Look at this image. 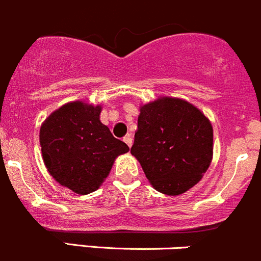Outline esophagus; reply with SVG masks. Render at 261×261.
Returning <instances> with one entry per match:
<instances>
[{"label": "esophagus", "mask_w": 261, "mask_h": 261, "mask_svg": "<svg viewBox=\"0 0 261 261\" xmlns=\"http://www.w3.org/2000/svg\"><path fill=\"white\" fill-rule=\"evenodd\" d=\"M123 141H124L125 143H127V146L130 148L132 143H133V139H132V137H130V136H125L124 138H123Z\"/></svg>", "instance_id": "34e87169"}]
</instances>
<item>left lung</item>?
<instances>
[{"instance_id": "1", "label": "left lung", "mask_w": 261, "mask_h": 261, "mask_svg": "<svg viewBox=\"0 0 261 261\" xmlns=\"http://www.w3.org/2000/svg\"><path fill=\"white\" fill-rule=\"evenodd\" d=\"M130 153L157 192L182 194L198 184L210 167L212 124L190 102L159 97L141 107Z\"/></svg>"}]
</instances>
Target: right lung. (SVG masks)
I'll list each match as a JSON object with an SVG mask.
<instances>
[{
    "mask_svg": "<svg viewBox=\"0 0 261 261\" xmlns=\"http://www.w3.org/2000/svg\"><path fill=\"white\" fill-rule=\"evenodd\" d=\"M100 105L72 101L51 113L40 127V147L49 174L77 194L99 189L115 159L129 151L100 122Z\"/></svg>",
    "mask_w": 261,
    "mask_h": 261,
    "instance_id": "1",
    "label": "right lung"
}]
</instances>
